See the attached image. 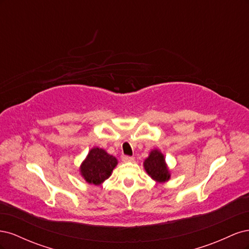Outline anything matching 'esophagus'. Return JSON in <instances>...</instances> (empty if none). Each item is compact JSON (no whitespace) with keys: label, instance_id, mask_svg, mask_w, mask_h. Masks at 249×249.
I'll list each match as a JSON object with an SVG mask.
<instances>
[{"label":"esophagus","instance_id":"obj_1","mask_svg":"<svg viewBox=\"0 0 249 249\" xmlns=\"http://www.w3.org/2000/svg\"><path fill=\"white\" fill-rule=\"evenodd\" d=\"M122 159L124 162H132L134 161V157H131V156H123Z\"/></svg>","mask_w":249,"mask_h":249}]
</instances>
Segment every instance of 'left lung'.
<instances>
[{
  "label": "left lung",
  "mask_w": 249,
  "mask_h": 249,
  "mask_svg": "<svg viewBox=\"0 0 249 249\" xmlns=\"http://www.w3.org/2000/svg\"><path fill=\"white\" fill-rule=\"evenodd\" d=\"M144 168L148 176L159 183L166 182L170 178L168 168L165 163L164 156L158 149L150 152L147 159L144 161Z\"/></svg>",
  "instance_id": "1"
}]
</instances>
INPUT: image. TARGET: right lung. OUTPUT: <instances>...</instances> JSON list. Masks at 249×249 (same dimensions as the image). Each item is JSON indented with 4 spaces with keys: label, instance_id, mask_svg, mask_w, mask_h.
Segmentation results:
<instances>
[{
    "label": "right lung",
    "instance_id": "add662e5",
    "mask_svg": "<svg viewBox=\"0 0 249 249\" xmlns=\"http://www.w3.org/2000/svg\"><path fill=\"white\" fill-rule=\"evenodd\" d=\"M116 165L115 157L109 155L102 148L94 147L82 163L81 175L89 184L100 185L111 176Z\"/></svg>",
    "mask_w": 249,
    "mask_h": 249
}]
</instances>
